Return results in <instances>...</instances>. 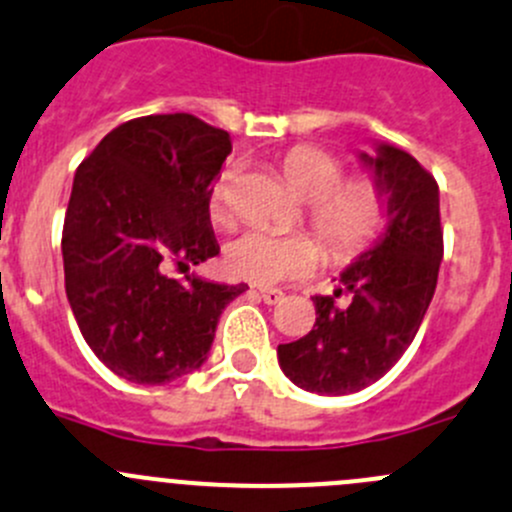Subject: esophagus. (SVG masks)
Here are the masks:
<instances>
[{"mask_svg": "<svg viewBox=\"0 0 512 512\" xmlns=\"http://www.w3.org/2000/svg\"><path fill=\"white\" fill-rule=\"evenodd\" d=\"M257 295H260V300L265 302V305H277V302L285 297V292L272 290V287H265V290H257Z\"/></svg>", "mask_w": 512, "mask_h": 512, "instance_id": "esophagus-1", "label": "esophagus"}]
</instances>
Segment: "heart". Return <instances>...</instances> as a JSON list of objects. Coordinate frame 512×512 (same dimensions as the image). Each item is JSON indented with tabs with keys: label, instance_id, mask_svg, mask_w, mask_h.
I'll list each match as a JSON object with an SVG mask.
<instances>
[{
	"label": "heart",
	"instance_id": "obj_1",
	"mask_svg": "<svg viewBox=\"0 0 512 512\" xmlns=\"http://www.w3.org/2000/svg\"><path fill=\"white\" fill-rule=\"evenodd\" d=\"M282 170L292 190L310 202V225L332 260H347L375 240L385 220V197L375 182H342V162L317 147L287 152ZM210 220L217 227L232 222V170L212 185ZM225 265L240 280L270 287L310 275L320 265V247L302 232L247 230L225 247Z\"/></svg>",
	"mask_w": 512,
	"mask_h": 512
}]
</instances>
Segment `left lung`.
Wrapping results in <instances>:
<instances>
[{
    "label": "left lung",
    "instance_id": "1",
    "mask_svg": "<svg viewBox=\"0 0 512 512\" xmlns=\"http://www.w3.org/2000/svg\"><path fill=\"white\" fill-rule=\"evenodd\" d=\"M357 152L385 197L382 235L340 272L353 300L315 295V325L277 347V362L297 388L350 395L380 380L415 340L438 285L443 260L438 182L413 155L388 142Z\"/></svg>",
    "mask_w": 512,
    "mask_h": 512
}]
</instances>
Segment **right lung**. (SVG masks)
<instances>
[{"mask_svg": "<svg viewBox=\"0 0 512 512\" xmlns=\"http://www.w3.org/2000/svg\"><path fill=\"white\" fill-rule=\"evenodd\" d=\"M230 150L192 114H152L114 127L74 175L64 290L87 345L124 380L165 385L202 367L222 310L247 290L190 272L220 252L210 192Z\"/></svg>", "mask_w": 512, "mask_h": 512, "instance_id": "add662e5", "label": "right lung"}]
</instances>
